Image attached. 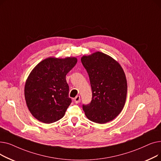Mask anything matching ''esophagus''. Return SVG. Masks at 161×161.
I'll list each match as a JSON object with an SVG mask.
<instances>
[{
	"label": "esophagus",
	"instance_id": "1",
	"mask_svg": "<svg viewBox=\"0 0 161 161\" xmlns=\"http://www.w3.org/2000/svg\"><path fill=\"white\" fill-rule=\"evenodd\" d=\"M74 102H75V104H78L80 103V97L78 95L77 97H75V98H74Z\"/></svg>",
	"mask_w": 161,
	"mask_h": 161
}]
</instances>
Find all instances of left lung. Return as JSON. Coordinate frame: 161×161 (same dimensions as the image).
<instances>
[{
  "label": "left lung",
  "mask_w": 161,
  "mask_h": 161,
  "mask_svg": "<svg viewBox=\"0 0 161 161\" xmlns=\"http://www.w3.org/2000/svg\"><path fill=\"white\" fill-rule=\"evenodd\" d=\"M92 89V100L83 109L88 119L97 123L111 121L123 109L127 92L126 76L121 65L105 53L83 56Z\"/></svg>",
  "instance_id": "8db88e82"
}]
</instances>
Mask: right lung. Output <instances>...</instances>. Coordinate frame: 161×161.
<instances>
[{
    "instance_id": "1",
    "label": "right lung",
    "mask_w": 161,
    "mask_h": 161,
    "mask_svg": "<svg viewBox=\"0 0 161 161\" xmlns=\"http://www.w3.org/2000/svg\"><path fill=\"white\" fill-rule=\"evenodd\" d=\"M76 63L75 57H49L31 71L25 83V98L36 119L49 124L63 117L72 102L66 75Z\"/></svg>"
}]
</instances>
